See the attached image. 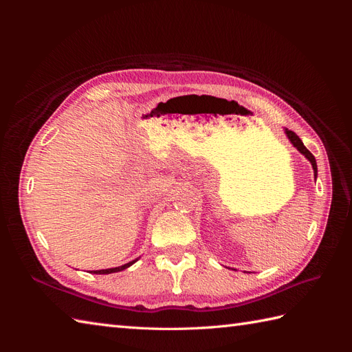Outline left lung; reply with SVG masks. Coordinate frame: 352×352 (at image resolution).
<instances>
[{"instance_id":"left-lung-1","label":"left lung","mask_w":352,"mask_h":352,"mask_svg":"<svg viewBox=\"0 0 352 352\" xmlns=\"http://www.w3.org/2000/svg\"><path fill=\"white\" fill-rule=\"evenodd\" d=\"M286 132V135H287V138H289V141L292 142V145L296 148L298 151H300L301 154H304L307 158H308V162L311 163V166H313V170H314V176L317 175V164H316V158H314V155L307 150L305 148V145L302 144V141L300 140V138H298V135L295 133V132H292V131H285Z\"/></svg>"}]
</instances>
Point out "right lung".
<instances>
[{
    "mask_svg": "<svg viewBox=\"0 0 352 352\" xmlns=\"http://www.w3.org/2000/svg\"><path fill=\"white\" fill-rule=\"evenodd\" d=\"M135 261H138V260H133L131 263L123 264V265H120V267H113V269H105V270H94L92 273H95V274H110V273H116V272H122V270L129 267V265H132Z\"/></svg>",
    "mask_w": 352,
    "mask_h": 352,
    "instance_id": "right-lung-1",
    "label": "right lung"
}]
</instances>
